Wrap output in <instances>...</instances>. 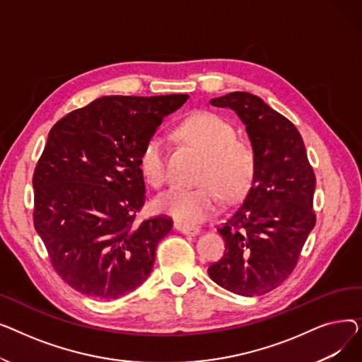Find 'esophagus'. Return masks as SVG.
Returning a JSON list of instances; mask_svg holds the SVG:
<instances>
[{
    "label": "esophagus",
    "mask_w": 362,
    "mask_h": 362,
    "mask_svg": "<svg viewBox=\"0 0 362 362\" xmlns=\"http://www.w3.org/2000/svg\"><path fill=\"white\" fill-rule=\"evenodd\" d=\"M175 229L183 235H189V236H195L199 233V227L197 226H191V224H185L182 221H176L175 223Z\"/></svg>",
    "instance_id": "34e87169"
}]
</instances>
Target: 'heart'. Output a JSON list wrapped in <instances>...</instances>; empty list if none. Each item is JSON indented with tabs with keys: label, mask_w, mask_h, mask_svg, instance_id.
Masks as SVG:
<instances>
[{
	"label": "heart",
	"mask_w": 362,
	"mask_h": 362,
	"mask_svg": "<svg viewBox=\"0 0 362 362\" xmlns=\"http://www.w3.org/2000/svg\"><path fill=\"white\" fill-rule=\"evenodd\" d=\"M179 135L205 154L201 173V180L205 183L197 187H171L157 199V206L177 221L195 224L216 213L219 188L226 199H232L250 186L255 171V156L248 144L236 141L235 127L214 112L199 111L189 116L179 126ZM139 167L151 186L164 185L165 142L160 135L146 139L139 156ZM211 181L219 186L218 189Z\"/></svg>",
	"instance_id": "b5f03b06"
}]
</instances>
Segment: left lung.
<instances>
[{
  "mask_svg": "<svg viewBox=\"0 0 362 362\" xmlns=\"http://www.w3.org/2000/svg\"><path fill=\"white\" fill-rule=\"evenodd\" d=\"M211 105L233 110L245 124L255 171L242 204L220 227L226 242L211 280L242 296L276 289L293 272L315 226V176L298 129L250 92H230Z\"/></svg>",
  "mask_w": 362,
  "mask_h": 362,
  "instance_id": "8db88e82",
  "label": "left lung"
}]
</instances>
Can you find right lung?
Instances as JSON below:
<instances>
[{
    "mask_svg": "<svg viewBox=\"0 0 362 362\" xmlns=\"http://www.w3.org/2000/svg\"><path fill=\"white\" fill-rule=\"evenodd\" d=\"M189 95H111L69 112L48 133L33 173L35 230L74 291L116 299L139 288L173 221L135 224L145 202L141 151Z\"/></svg>",
    "mask_w": 362,
    "mask_h": 362,
    "instance_id": "1",
    "label": "right lung"
}]
</instances>
